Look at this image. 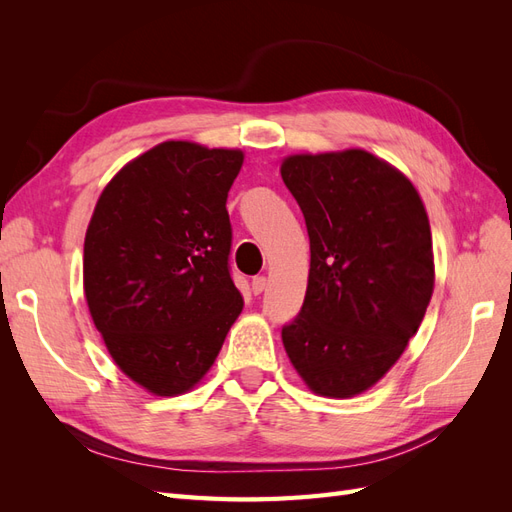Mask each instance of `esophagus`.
Returning a JSON list of instances; mask_svg holds the SVG:
<instances>
[{
	"label": "esophagus",
	"instance_id": "esophagus-1",
	"mask_svg": "<svg viewBox=\"0 0 512 512\" xmlns=\"http://www.w3.org/2000/svg\"><path fill=\"white\" fill-rule=\"evenodd\" d=\"M265 288H267V277H265V275L254 277V280H252V292H254V294H260Z\"/></svg>",
	"mask_w": 512,
	"mask_h": 512
}]
</instances>
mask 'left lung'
Listing matches in <instances>:
<instances>
[{
	"label": "left lung",
	"instance_id": "obj_1",
	"mask_svg": "<svg viewBox=\"0 0 512 512\" xmlns=\"http://www.w3.org/2000/svg\"><path fill=\"white\" fill-rule=\"evenodd\" d=\"M282 179L312 252L301 312L282 327L284 348L314 393L359 395L395 365L431 299L423 200L363 149L290 156Z\"/></svg>",
	"mask_w": 512,
	"mask_h": 512
}]
</instances>
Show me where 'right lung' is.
I'll return each instance as SVG.
<instances>
[{
  "label": "right lung",
  "instance_id": "obj_1",
  "mask_svg": "<svg viewBox=\"0 0 512 512\" xmlns=\"http://www.w3.org/2000/svg\"><path fill=\"white\" fill-rule=\"evenodd\" d=\"M237 149L168 141L106 185L85 235L83 282L123 374L156 395L203 378L243 307L226 198Z\"/></svg>",
  "mask_w": 512,
  "mask_h": 512
}]
</instances>
